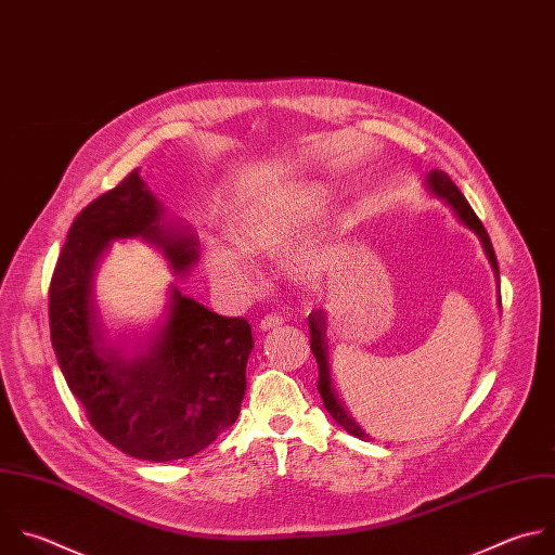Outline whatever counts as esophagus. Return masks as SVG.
<instances>
[{
  "mask_svg": "<svg viewBox=\"0 0 555 555\" xmlns=\"http://www.w3.org/2000/svg\"><path fill=\"white\" fill-rule=\"evenodd\" d=\"M281 324H283V318H281V315H276V313H268V315H263V318H261L259 328H261V331H270V328H276V326H281Z\"/></svg>",
  "mask_w": 555,
  "mask_h": 555,
  "instance_id": "obj_1",
  "label": "esophagus"
}]
</instances>
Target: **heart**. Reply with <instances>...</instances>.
Returning a JSON list of instances; mask_svg holds the SVG:
<instances>
[{
    "instance_id": "1",
    "label": "heart",
    "mask_w": 555,
    "mask_h": 555,
    "mask_svg": "<svg viewBox=\"0 0 555 555\" xmlns=\"http://www.w3.org/2000/svg\"><path fill=\"white\" fill-rule=\"evenodd\" d=\"M328 194L315 184H287L253 201L233 222V244H209L205 263L211 279L231 294H246L255 285L248 257H276L324 209ZM335 261L331 233H315L285 253L287 272L300 283H318Z\"/></svg>"
}]
</instances>
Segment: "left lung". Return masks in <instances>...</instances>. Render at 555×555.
<instances>
[{"instance_id": "obj_1", "label": "left lung", "mask_w": 555, "mask_h": 555, "mask_svg": "<svg viewBox=\"0 0 555 555\" xmlns=\"http://www.w3.org/2000/svg\"><path fill=\"white\" fill-rule=\"evenodd\" d=\"M427 190H429L434 196H438L440 201H444V203L455 211V216L460 218V222H462L464 227H468V229L481 240L483 250H486V255H488V259H490V263H492V270H494L496 279H499V263H496V255H494L492 242H490V237H488V233H486L481 220L475 216V211H473L470 205L466 203L464 194L455 188V182H453L444 171L434 169V171H429V176H427ZM309 331H311V350H313V357H315V361H318V373H320V377H318V392H320V397H322V401H324L326 412H328V414L333 416V421H335L337 425H341L350 436H354V438H359V440H371V436H367V434L348 416V412L344 410L339 397H337L335 390H333L331 373H328V359H326V354H328V348H326V315H324L322 309H313V311L309 313Z\"/></svg>"}]
</instances>
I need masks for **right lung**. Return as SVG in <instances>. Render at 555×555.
Listing matches in <instances>:
<instances>
[{"label": "right lung", "instance_id": "1", "mask_svg": "<svg viewBox=\"0 0 555 555\" xmlns=\"http://www.w3.org/2000/svg\"><path fill=\"white\" fill-rule=\"evenodd\" d=\"M141 237L173 272L198 261L196 237L163 220L139 171L89 203L74 220L50 283V333L65 382L93 429L147 462L192 457L237 416L255 346L244 318H224L171 287L156 328L137 344L102 331L93 272L113 240Z\"/></svg>", "mask_w": 555, "mask_h": 555}]
</instances>
